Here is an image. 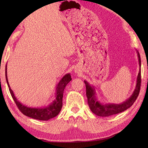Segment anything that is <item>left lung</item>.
I'll return each mask as SVG.
<instances>
[{
	"mask_svg": "<svg viewBox=\"0 0 148 148\" xmlns=\"http://www.w3.org/2000/svg\"><path fill=\"white\" fill-rule=\"evenodd\" d=\"M136 52L138 53L139 65L141 67L140 56L138 51ZM141 82V69L140 68V71H139L137 77L136 88L132 95L128 99L121 103V104H114V103L110 104V103H108V104H102L97 99L96 97L95 89L94 88V86H91L86 81H84L85 85H86V96L88 98V103L89 108L94 114L98 116H101V117H108V116L122 112L130 108L137 99L140 91Z\"/></svg>",
	"mask_w": 148,
	"mask_h": 148,
	"instance_id": "1",
	"label": "left lung"
}]
</instances>
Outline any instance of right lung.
I'll use <instances>...</instances> for the list:
<instances>
[{
    "instance_id": "obj_1",
    "label": "right lung",
    "mask_w": 148,
    "mask_h": 148,
    "mask_svg": "<svg viewBox=\"0 0 148 148\" xmlns=\"http://www.w3.org/2000/svg\"><path fill=\"white\" fill-rule=\"evenodd\" d=\"M5 78L11 96L13 99L14 100L18 108L21 111V112L29 117L39 120H48L56 117L59 114L62 107V98H63L64 89L66 86V84L71 80L70 74H66L57 84L56 88V99L54 101L47 107H43V108H34V107L33 108V107H28L21 104V102L17 100L16 97L15 96L8 82L7 65L5 66Z\"/></svg>"
}]
</instances>
